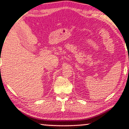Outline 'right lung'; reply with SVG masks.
I'll list each match as a JSON object with an SVG mask.
<instances>
[{"label": "right lung", "instance_id": "add662e5", "mask_svg": "<svg viewBox=\"0 0 129 129\" xmlns=\"http://www.w3.org/2000/svg\"><path fill=\"white\" fill-rule=\"evenodd\" d=\"M0 60H1V59H0Z\"/></svg>", "mask_w": 129, "mask_h": 129}]
</instances>
